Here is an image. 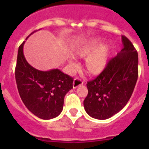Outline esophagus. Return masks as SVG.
I'll return each mask as SVG.
<instances>
[{
    "label": "esophagus",
    "instance_id": "34e87169",
    "mask_svg": "<svg viewBox=\"0 0 149 149\" xmlns=\"http://www.w3.org/2000/svg\"><path fill=\"white\" fill-rule=\"evenodd\" d=\"M82 84H83V81H82L80 79H79V78H76V79L73 80V88H77L78 86L82 85Z\"/></svg>",
    "mask_w": 149,
    "mask_h": 149
}]
</instances>
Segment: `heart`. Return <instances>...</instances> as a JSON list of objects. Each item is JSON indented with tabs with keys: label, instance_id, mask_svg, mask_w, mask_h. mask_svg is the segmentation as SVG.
Here are the masks:
<instances>
[{
	"label": "heart",
	"instance_id": "heart-1",
	"mask_svg": "<svg viewBox=\"0 0 149 149\" xmlns=\"http://www.w3.org/2000/svg\"><path fill=\"white\" fill-rule=\"evenodd\" d=\"M101 43L100 39H94L82 43L75 49L74 55L85 58L84 68L85 71L91 76H97L104 71L107 65L111 47L108 43ZM70 65H73L70 62Z\"/></svg>",
	"mask_w": 149,
	"mask_h": 149
}]
</instances>
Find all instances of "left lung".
I'll return each instance as SVG.
<instances>
[{"mask_svg":"<svg viewBox=\"0 0 149 149\" xmlns=\"http://www.w3.org/2000/svg\"><path fill=\"white\" fill-rule=\"evenodd\" d=\"M122 42L120 52L102 73L86 84L84 109L95 119L106 120L119 112L130 100L137 81L138 52L127 37L122 36Z\"/></svg>","mask_w":149,"mask_h":149,"instance_id":"left-lung-1","label":"left lung"}]
</instances>
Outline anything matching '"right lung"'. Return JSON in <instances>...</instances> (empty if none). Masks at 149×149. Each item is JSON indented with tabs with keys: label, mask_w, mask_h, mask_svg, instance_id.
I'll return each mask as SVG.
<instances>
[{
	"label": "right lung",
	"mask_w": 149,
	"mask_h": 149,
	"mask_svg": "<svg viewBox=\"0 0 149 149\" xmlns=\"http://www.w3.org/2000/svg\"><path fill=\"white\" fill-rule=\"evenodd\" d=\"M24 43L19 47L15 70L21 99L37 118L43 120L56 118L62 112L65 94L73 88V78L59 69L42 71L32 67L24 55Z\"/></svg>",
	"instance_id": "1"
}]
</instances>
